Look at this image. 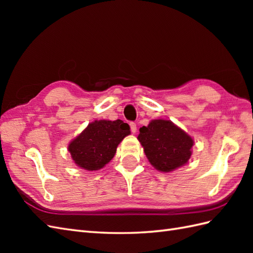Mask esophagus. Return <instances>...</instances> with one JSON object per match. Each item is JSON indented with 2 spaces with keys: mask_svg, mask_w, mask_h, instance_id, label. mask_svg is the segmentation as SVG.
Masks as SVG:
<instances>
[{
  "mask_svg": "<svg viewBox=\"0 0 253 253\" xmlns=\"http://www.w3.org/2000/svg\"><path fill=\"white\" fill-rule=\"evenodd\" d=\"M129 126H130V130H131V132H132V133H136V132H137V125H136V123L131 122V123L129 124Z\"/></svg>",
  "mask_w": 253,
  "mask_h": 253,
  "instance_id": "obj_1",
  "label": "esophagus"
}]
</instances>
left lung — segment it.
Masks as SVG:
<instances>
[{"instance_id": "left-lung-1", "label": "left lung", "mask_w": 253, "mask_h": 253, "mask_svg": "<svg viewBox=\"0 0 253 253\" xmlns=\"http://www.w3.org/2000/svg\"><path fill=\"white\" fill-rule=\"evenodd\" d=\"M138 140L149 162L161 171H171L188 162L193 140L170 121L154 120L139 129Z\"/></svg>"}]
</instances>
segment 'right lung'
<instances>
[{"label": "right lung", "mask_w": 253, "mask_h": 253, "mask_svg": "<svg viewBox=\"0 0 253 253\" xmlns=\"http://www.w3.org/2000/svg\"><path fill=\"white\" fill-rule=\"evenodd\" d=\"M130 133L128 124L121 120L95 121L69 143L74 162L87 170H98L114 157L116 148Z\"/></svg>", "instance_id": "obj_1"}]
</instances>
